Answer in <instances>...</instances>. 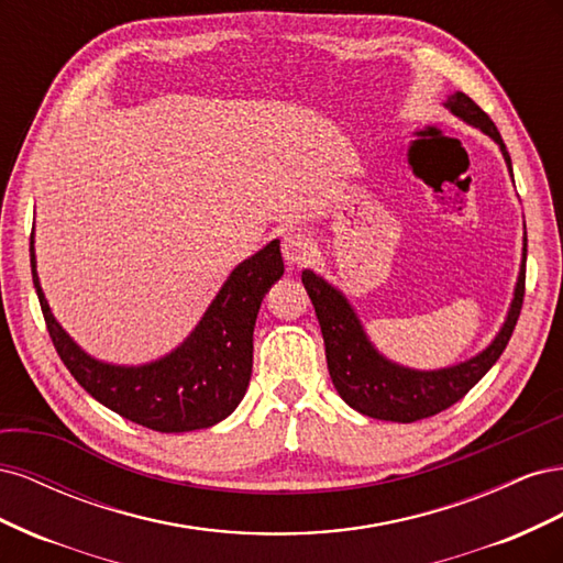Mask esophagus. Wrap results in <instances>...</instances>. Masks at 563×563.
<instances>
[{
  "label": "esophagus",
  "instance_id": "1",
  "mask_svg": "<svg viewBox=\"0 0 563 563\" xmlns=\"http://www.w3.org/2000/svg\"><path fill=\"white\" fill-rule=\"evenodd\" d=\"M282 253L288 265H305L314 253V244L300 232H288L282 242Z\"/></svg>",
  "mask_w": 563,
  "mask_h": 563
}]
</instances>
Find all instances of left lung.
Returning <instances> with one entry per match:
<instances>
[{
	"mask_svg": "<svg viewBox=\"0 0 563 563\" xmlns=\"http://www.w3.org/2000/svg\"><path fill=\"white\" fill-rule=\"evenodd\" d=\"M446 108L460 119H465L467 124L490 135V139L500 145L503 157L509 166V172H512V159H509V152L500 139V131L470 96L460 91L453 93L446 100ZM302 284L314 305L323 345H327L329 373L338 395L343 397L345 404H350L354 411H360L368 418L391 422H416L446 411L449 406L463 399L467 391L486 376L488 368L500 360L509 338H512L523 305L526 246L512 308H509L507 321L503 323L496 340H493L482 354H476L474 360L441 371H411L387 362L385 356H380L368 343L360 319H356L343 294L335 291L331 284L317 277L310 269H302Z\"/></svg>",
	"mask_w": 563,
	"mask_h": 563,
	"instance_id": "8db88e82",
	"label": "left lung"
}]
</instances>
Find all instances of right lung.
Returning <instances> with one entry per match:
<instances>
[{"label": "right lung", "instance_id": "1", "mask_svg": "<svg viewBox=\"0 0 563 563\" xmlns=\"http://www.w3.org/2000/svg\"><path fill=\"white\" fill-rule=\"evenodd\" d=\"M32 282L58 356L89 395L122 418L157 432L203 430L244 399L253 366V327L267 288L284 275L279 242L232 269L185 343L145 366H112L81 352L48 310L30 242Z\"/></svg>", "mask_w": 563, "mask_h": 563}]
</instances>
